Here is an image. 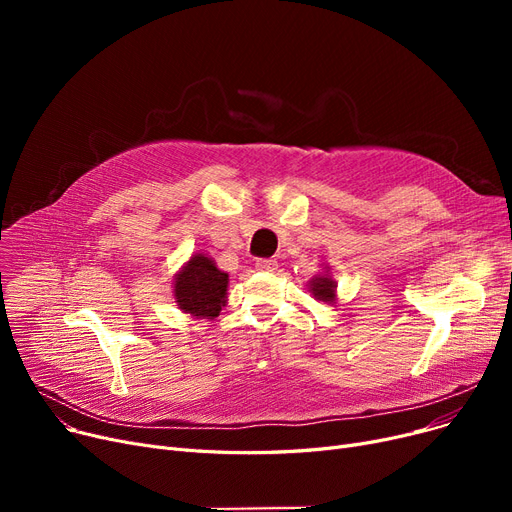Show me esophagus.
I'll return each instance as SVG.
<instances>
[{
  "instance_id": "esophagus-1",
  "label": "esophagus",
  "mask_w": 512,
  "mask_h": 512,
  "mask_svg": "<svg viewBox=\"0 0 512 512\" xmlns=\"http://www.w3.org/2000/svg\"><path fill=\"white\" fill-rule=\"evenodd\" d=\"M255 267L261 272H276L278 270V261L276 259H257Z\"/></svg>"
}]
</instances>
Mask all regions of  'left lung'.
Wrapping results in <instances>:
<instances>
[{
	"instance_id": "8db88e82",
	"label": "left lung",
	"mask_w": 512,
	"mask_h": 512,
	"mask_svg": "<svg viewBox=\"0 0 512 512\" xmlns=\"http://www.w3.org/2000/svg\"><path fill=\"white\" fill-rule=\"evenodd\" d=\"M330 272V270H328ZM319 274L315 278L309 280V290L313 292V297L317 301H324V303H334L336 301V282L332 280L330 274Z\"/></svg>"
}]
</instances>
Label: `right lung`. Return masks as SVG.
Instances as JSON below:
<instances>
[{"label":"right lung","instance_id":"right-lung-1","mask_svg":"<svg viewBox=\"0 0 512 512\" xmlns=\"http://www.w3.org/2000/svg\"><path fill=\"white\" fill-rule=\"evenodd\" d=\"M228 274L215 267L203 253L188 259L174 278V299L180 311L193 317L213 319L226 305Z\"/></svg>","mask_w":512,"mask_h":512}]
</instances>
